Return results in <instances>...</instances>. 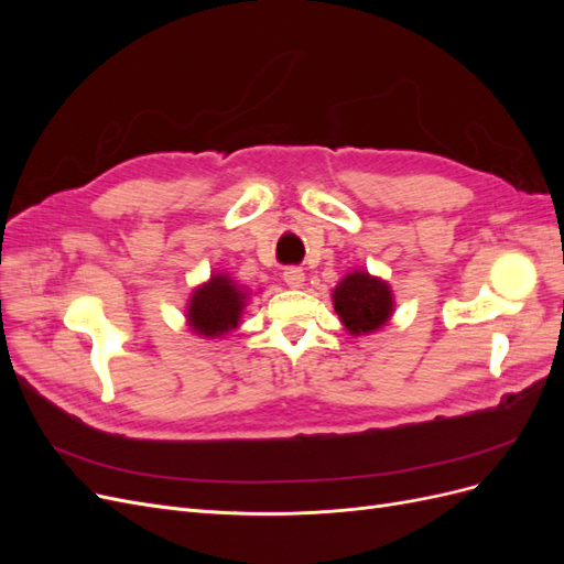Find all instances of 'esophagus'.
Masks as SVG:
<instances>
[{"instance_id": "34e87169", "label": "esophagus", "mask_w": 564, "mask_h": 564, "mask_svg": "<svg viewBox=\"0 0 564 564\" xmlns=\"http://www.w3.org/2000/svg\"><path fill=\"white\" fill-rule=\"evenodd\" d=\"M282 278H284V282L292 286V289H299V286H303V270L301 268H296V265H289V268H284V272H282Z\"/></svg>"}]
</instances>
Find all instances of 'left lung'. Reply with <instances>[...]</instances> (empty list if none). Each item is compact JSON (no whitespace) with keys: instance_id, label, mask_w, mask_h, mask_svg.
Returning a JSON list of instances; mask_svg holds the SVG:
<instances>
[{"instance_id":"8db88e82","label":"left lung","mask_w":564,"mask_h":564,"mask_svg":"<svg viewBox=\"0 0 564 564\" xmlns=\"http://www.w3.org/2000/svg\"><path fill=\"white\" fill-rule=\"evenodd\" d=\"M332 301L338 319L355 336L381 329L392 315V292L388 282L365 270L348 272L334 289Z\"/></svg>"}]
</instances>
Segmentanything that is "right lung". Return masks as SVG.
Masks as SVG:
<instances>
[{"label": "right lung", "instance_id": "add662e5", "mask_svg": "<svg viewBox=\"0 0 564 564\" xmlns=\"http://www.w3.org/2000/svg\"><path fill=\"white\" fill-rule=\"evenodd\" d=\"M247 292L237 286L228 275H212L209 282L197 286L187 303V324L193 332L207 338L224 336L237 329V322L245 311Z\"/></svg>", "mask_w": 564, "mask_h": 564}]
</instances>
